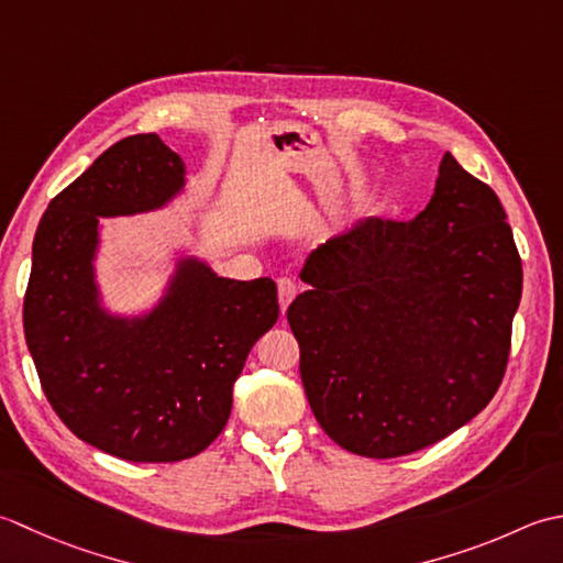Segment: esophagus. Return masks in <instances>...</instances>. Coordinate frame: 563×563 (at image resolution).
<instances>
[{
  "mask_svg": "<svg viewBox=\"0 0 563 563\" xmlns=\"http://www.w3.org/2000/svg\"><path fill=\"white\" fill-rule=\"evenodd\" d=\"M277 291H279V306H282V313L289 308V303L294 301L296 296V282L291 277H279L277 279Z\"/></svg>",
  "mask_w": 563,
  "mask_h": 563,
  "instance_id": "obj_1",
  "label": "esophagus"
}]
</instances>
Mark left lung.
<instances>
[{"label":"left lung","mask_w":563,"mask_h":563,"mask_svg":"<svg viewBox=\"0 0 563 563\" xmlns=\"http://www.w3.org/2000/svg\"><path fill=\"white\" fill-rule=\"evenodd\" d=\"M500 199L444 153L426 211L366 218L308 255L286 311L320 428L372 459L444 440L496 396L522 296Z\"/></svg>","instance_id":"obj_1"}]
</instances>
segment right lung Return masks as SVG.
<instances>
[{
	"label": "right lung",
	"mask_w": 563,
	"mask_h": 563,
	"mask_svg": "<svg viewBox=\"0 0 563 563\" xmlns=\"http://www.w3.org/2000/svg\"><path fill=\"white\" fill-rule=\"evenodd\" d=\"M181 187L185 163L159 135L123 137L57 194L33 238L24 335L43 394L79 440L125 462L203 452L252 345L279 318L269 277L223 279L194 257L177 262L151 313L99 306V218L159 209Z\"/></svg>",
	"instance_id": "obj_1"
}]
</instances>
